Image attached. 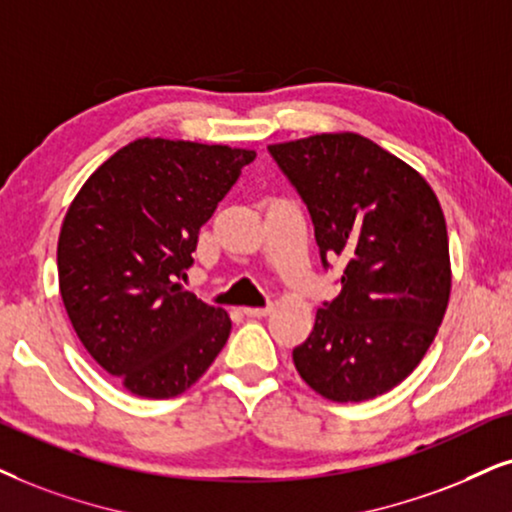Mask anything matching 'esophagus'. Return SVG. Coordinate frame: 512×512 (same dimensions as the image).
<instances>
[{
  "label": "esophagus",
  "instance_id": "obj_1",
  "mask_svg": "<svg viewBox=\"0 0 512 512\" xmlns=\"http://www.w3.org/2000/svg\"><path fill=\"white\" fill-rule=\"evenodd\" d=\"M271 312V304H264V307H245L243 314L250 316V319H262V316H267Z\"/></svg>",
  "mask_w": 512,
  "mask_h": 512
}]
</instances>
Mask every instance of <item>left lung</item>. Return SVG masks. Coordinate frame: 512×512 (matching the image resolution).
Returning <instances> with one entry per match:
<instances>
[{
  "label": "left lung",
  "mask_w": 512,
  "mask_h": 512,
  "mask_svg": "<svg viewBox=\"0 0 512 512\" xmlns=\"http://www.w3.org/2000/svg\"><path fill=\"white\" fill-rule=\"evenodd\" d=\"M314 224L340 293L293 349L302 380L331 401L392 390L425 357L451 293L444 212L420 174L354 132L269 146Z\"/></svg>",
  "instance_id": "8db88e82"
}]
</instances>
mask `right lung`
Masks as SVG:
<instances>
[{"mask_svg": "<svg viewBox=\"0 0 512 512\" xmlns=\"http://www.w3.org/2000/svg\"><path fill=\"white\" fill-rule=\"evenodd\" d=\"M252 160L245 148L137 139L70 203L56 252L68 319L96 364L137 397L189 390L229 340V314L177 278Z\"/></svg>", "mask_w": 512, "mask_h": 512, "instance_id": "right-lung-1", "label": "right lung"}]
</instances>
